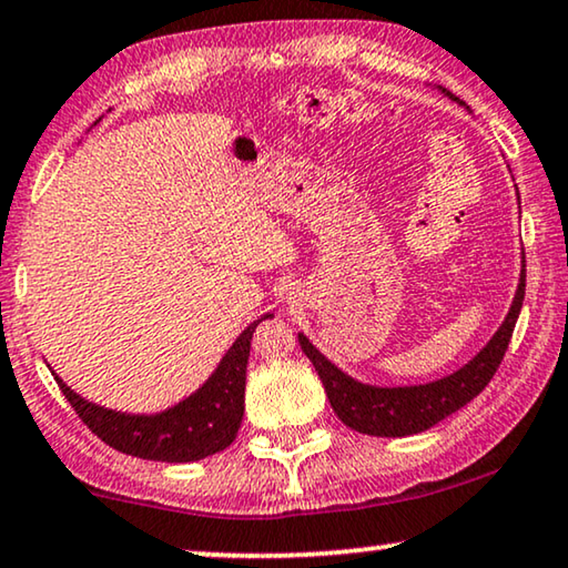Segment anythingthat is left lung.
Masks as SVG:
<instances>
[{"label": "left lung", "instance_id": "left-lung-1", "mask_svg": "<svg viewBox=\"0 0 568 568\" xmlns=\"http://www.w3.org/2000/svg\"><path fill=\"white\" fill-rule=\"evenodd\" d=\"M442 91L444 97L464 106V101L456 99L452 91ZM523 298H526V255H523L518 291H515L510 311H507L505 321L493 334V338L474 354L467 365L452 372V375L423 385L383 387L359 383V379L346 375L344 369H338L332 359L324 357L311 344L306 334H298V342L301 349L306 352V357L313 362V367H316L328 403H332V408L342 418V423L367 436H413L436 426L438 420H444L446 416L464 408V405L485 390L497 367H500L507 344H510L515 321H518L523 308Z\"/></svg>", "mask_w": 568, "mask_h": 568}]
</instances>
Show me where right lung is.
<instances>
[{
	"label": "right lung",
	"instance_id": "1",
	"mask_svg": "<svg viewBox=\"0 0 568 568\" xmlns=\"http://www.w3.org/2000/svg\"><path fill=\"white\" fill-rule=\"evenodd\" d=\"M265 318H273V313L252 321L236 336V342L226 349L222 362L196 393L160 413H122L89 403L53 372L55 383L61 385L79 418L94 430L101 442L116 448V452L168 464L206 459L211 454L224 452L240 430L244 416L250 342L257 324Z\"/></svg>",
	"mask_w": 568,
	"mask_h": 568
}]
</instances>
